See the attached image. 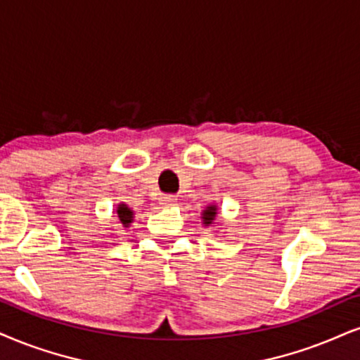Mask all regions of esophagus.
<instances>
[{
  "mask_svg": "<svg viewBox=\"0 0 360 360\" xmlns=\"http://www.w3.org/2000/svg\"><path fill=\"white\" fill-rule=\"evenodd\" d=\"M175 202L176 198L173 197V195H162V197H160V205L162 207H172L175 205Z\"/></svg>",
  "mask_w": 360,
  "mask_h": 360,
  "instance_id": "esophagus-1",
  "label": "esophagus"
}]
</instances>
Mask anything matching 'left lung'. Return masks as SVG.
Here are the masks:
<instances>
[{
  "label": "left lung",
  "mask_w": 360,
  "mask_h": 360,
  "mask_svg": "<svg viewBox=\"0 0 360 360\" xmlns=\"http://www.w3.org/2000/svg\"><path fill=\"white\" fill-rule=\"evenodd\" d=\"M215 217H217V208H215V205L208 207L207 210H203V224L210 225L212 221H214Z\"/></svg>",
  "instance_id": "left-lung-1"
}]
</instances>
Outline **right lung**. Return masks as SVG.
<instances>
[{
  "label": "right lung",
  "mask_w": 360,
  "mask_h": 360,
  "mask_svg": "<svg viewBox=\"0 0 360 360\" xmlns=\"http://www.w3.org/2000/svg\"><path fill=\"white\" fill-rule=\"evenodd\" d=\"M117 214H118L120 224H123L125 227H128V225H130V221L133 220V212L130 210V208H128L127 205H120Z\"/></svg>",
  "instance_id": "obj_1"
}]
</instances>
